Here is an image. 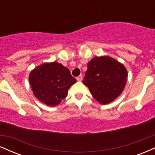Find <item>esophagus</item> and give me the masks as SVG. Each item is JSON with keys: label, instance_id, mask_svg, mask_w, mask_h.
Here are the masks:
<instances>
[{"label": "esophagus", "instance_id": "esophagus-1", "mask_svg": "<svg viewBox=\"0 0 155 155\" xmlns=\"http://www.w3.org/2000/svg\"><path fill=\"white\" fill-rule=\"evenodd\" d=\"M81 79H82V76L81 75H79V76H78L77 77H76V80H77V81H81Z\"/></svg>", "mask_w": 155, "mask_h": 155}]
</instances>
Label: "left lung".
I'll return each mask as SVG.
<instances>
[{"label": "left lung", "mask_w": 155, "mask_h": 155, "mask_svg": "<svg viewBox=\"0 0 155 155\" xmlns=\"http://www.w3.org/2000/svg\"><path fill=\"white\" fill-rule=\"evenodd\" d=\"M127 72L125 67L109 57H95L87 64L83 83L94 98L107 104L120 95L125 86Z\"/></svg>", "instance_id": "obj_1"}]
</instances>
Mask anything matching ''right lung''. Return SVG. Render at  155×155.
Instances as JSON below:
<instances>
[{
  "label": "right lung",
  "mask_w": 155,
  "mask_h": 155,
  "mask_svg": "<svg viewBox=\"0 0 155 155\" xmlns=\"http://www.w3.org/2000/svg\"><path fill=\"white\" fill-rule=\"evenodd\" d=\"M29 81L35 97L49 106H56L67 97L76 80L70 71L56 62L44 63L30 74Z\"/></svg>",
  "instance_id": "obj_1"
}]
</instances>
